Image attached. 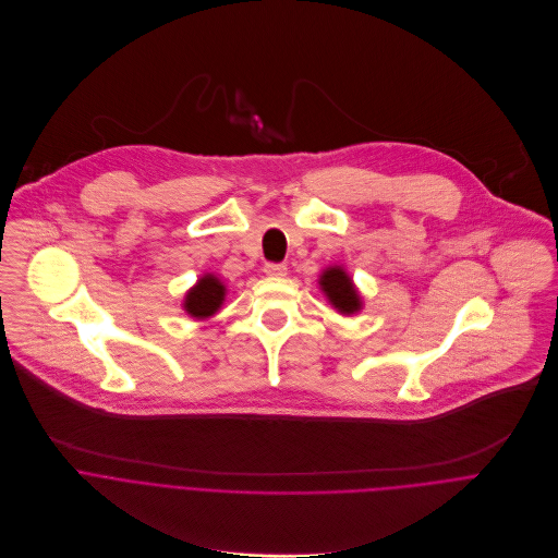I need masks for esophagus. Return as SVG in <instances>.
I'll list each match as a JSON object with an SVG mask.
<instances>
[{
  "label": "esophagus",
  "mask_w": 558,
  "mask_h": 558,
  "mask_svg": "<svg viewBox=\"0 0 558 558\" xmlns=\"http://www.w3.org/2000/svg\"><path fill=\"white\" fill-rule=\"evenodd\" d=\"M264 272H266V275H270V277H286L288 268H286V264H275V262H268V264L264 266Z\"/></svg>",
  "instance_id": "34e87169"
}]
</instances>
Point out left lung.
Masks as SVG:
<instances>
[{"instance_id": "8db88e82", "label": "left lung", "mask_w": 558, "mask_h": 558, "mask_svg": "<svg viewBox=\"0 0 558 558\" xmlns=\"http://www.w3.org/2000/svg\"><path fill=\"white\" fill-rule=\"evenodd\" d=\"M320 288L327 294L329 303L339 307L343 314H354L361 307V296L352 286V279L341 268H329L320 277Z\"/></svg>"}]
</instances>
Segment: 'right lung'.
I'll return each mask as SVG.
<instances>
[{
    "label": "right lung",
    "mask_w": 558,
    "mask_h": 558,
    "mask_svg": "<svg viewBox=\"0 0 558 558\" xmlns=\"http://www.w3.org/2000/svg\"><path fill=\"white\" fill-rule=\"evenodd\" d=\"M225 301V286H221L213 275H206L197 281V286L186 294L184 307L191 316L204 318L217 312V307Z\"/></svg>",
    "instance_id": "obj_1"
}]
</instances>
